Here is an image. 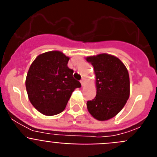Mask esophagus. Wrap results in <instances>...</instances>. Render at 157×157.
I'll use <instances>...</instances> for the list:
<instances>
[{
    "label": "esophagus",
    "mask_w": 157,
    "mask_h": 157,
    "mask_svg": "<svg viewBox=\"0 0 157 157\" xmlns=\"http://www.w3.org/2000/svg\"><path fill=\"white\" fill-rule=\"evenodd\" d=\"M80 82H81L82 86H85V78H82L81 81H80Z\"/></svg>",
    "instance_id": "1"
}]
</instances>
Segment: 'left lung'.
<instances>
[{"label":"left lung","mask_w":157,"mask_h":157,"mask_svg":"<svg viewBox=\"0 0 157 157\" xmlns=\"http://www.w3.org/2000/svg\"><path fill=\"white\" fill-rule=\"evenodd\" d=\"M94 67L97 95L86 103L87 109L96 120H108L122 110L130 96V78L125 65L109 54L88 56Z\"/></svg>","instance_id":"left-lung-1"}]
</instances>
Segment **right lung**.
Masks as SVG:
<instances>
[{
    "label": "right lung",
    "instance_id": "right-lung-1",
    "mask_svg": "<svg viewBox=\"0 0 157 157\" xmlns=\"http://www.w3.org/2000/svg\"><path fill=\"white\" fill-rule=\"evenodd\" d=\"M69 57L59 51L40 54L30 65L26 88L30 103L45 116L64 110L72 92L81 87L67 67Z\"/></svg>",
    "mask_w": 157,
    "mask_h": 157
}]
</instances>
